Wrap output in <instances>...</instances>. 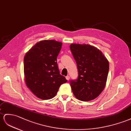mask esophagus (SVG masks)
I'll return each mask as SVG.
<instances>
[{
	"label": "esophagus",
	"mask_w": 131,
	"mask_h": 131,
	"mask_svg": "<svg viewBox=\"0 0 131 131\" xmlns=\"http://www.w3.org/2000/svg\"><path fill=\"white\" fill-rule=\"evenodd\" d=\"M66 80H68V81H69V80H70V76H66Z\"/></svg>",
	"instance_id": "esophagus-1"
}]
</instances>
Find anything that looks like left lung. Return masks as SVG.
Instances as JSON below:
<instances>
[{
    "mask_svg": "<svg viewBox=\"0 0 131 131\" xmlns=\"http://www.w3.org/2000/svg\"><path fill=\"white\" fill-rule=\"evenodd\" d=\"M70 50L76 62L79 76L70 81L73 95L83 101L95 99L105 89L109 70L106 56L96 47L71 43Z\"/></svg>",
    "mask_w": 131,
    "mask_h": 131,
    "instance_id": "obj_1",
    "label": "left lung"
}]
</instances>
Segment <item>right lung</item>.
Returning a JSON list of instances; mask_svg holds the SVG:
<instances>
[{"mask_svg":"<svg viewBox=\"0 0 131 131\" xmlns=\"http://www.w3.org/2000/svg\"><path fill=\"white\" fill-rule=\"evenodd\" d=\"M62 44L61 42L54 40H41L33 46L24 56L26 86L40 99L53 98L61 85L68 81L60 75L57 63Z\"/></svg>","mask_w":131,"mask_h":131,"instance_id":"obj_1","label":"right lung"}]
</instances>
